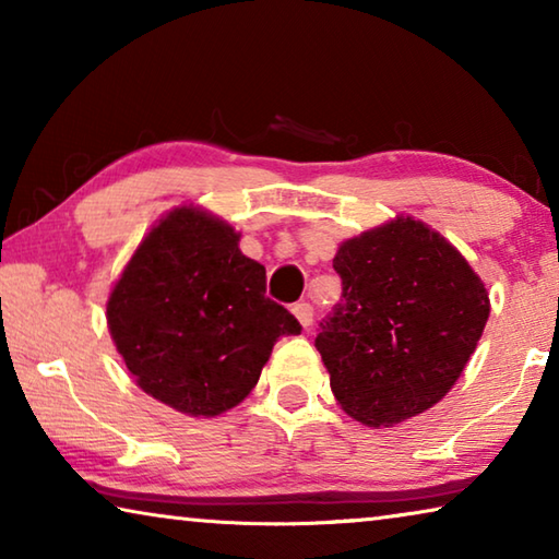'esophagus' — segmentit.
<instances>
[{
	"label": "esophagus",
	"mask_w": 559,
	"mask_h": 559,
	"mask_svg": "<svg viewBox=\"0 0 559 559\" xmlns=\"http://www.w3.org/2000/svg\"><path fill=\"white\" fill-rule=\"evenodd\" d=\"M290 310H293V316L298 318V323L302 328H308L310 323H313V308H310L308 302H296V306H293Z\"/></svg>",
	"instance_id": "34e87169"
}]
</instances>
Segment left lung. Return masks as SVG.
Returning <instances> with one entry per match:
<instances>
[{"instance_id": "8db88e82", "label": "left lung", "mask_w": 559, "mask_h": 559, "mask_svg": "<svg viewBox=\"0 0 559 559\" xmlns=\"http://www.w3.org/2000/svg\"><path fill=\"white\" fill-rule=\"evenodd\" d=\"M343 278L316 347L330 390L353 419L394 427L451 392L490 316V298L449 239L394 216L337 246Z\"/></svg>"}]
</instances>
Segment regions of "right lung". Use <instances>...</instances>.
Returning a JSON list of instances; mask_svg holds the SVG:
<instances>
[{
	"mask_svg": "<svg viewBox=\"0 0 559 559\" xmlns=\"http://www.w3.org/2000/svg\"><path fill=\"white\" fill-rule=\"evenodd\" d=\"M222 216L179 204L112 283L106 318L132 380L187 416H219L257 386L271 349L300 323L266 298V269Z\"/></svg>",
	"mask_w": 559,
	"mask_h": 559,
	"instance_id": "add662e5",
	"label": "right lung"
}]
</instances>
